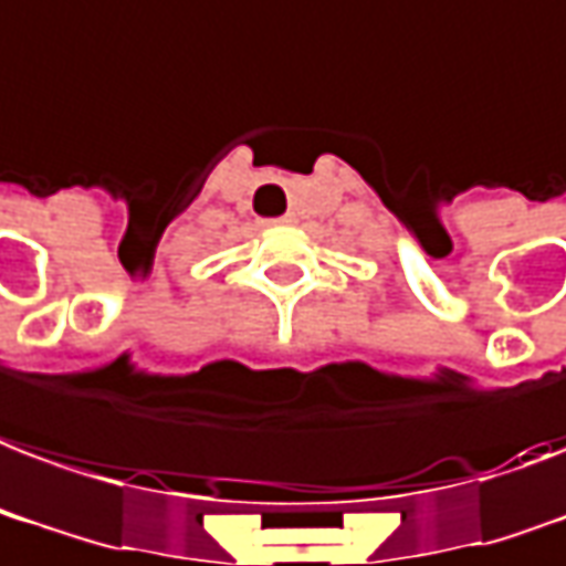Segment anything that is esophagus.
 <instances>
[{
    "label": "esophagus",
    "mask_w": 566,
    "mask_h": 566,
    "mask_svg": "<svg viewBox=\"0 0 566 566\" xmlns=\"http://www.w3.org/2000/svg\"><path fill=\"white\" fill-rule=\"evenodd\" d=\"M268 223H271V227H289V223H292V218H277V220H268Z\"/></svg>",
    "instance_id": "obj_1"
}]
</instances>
